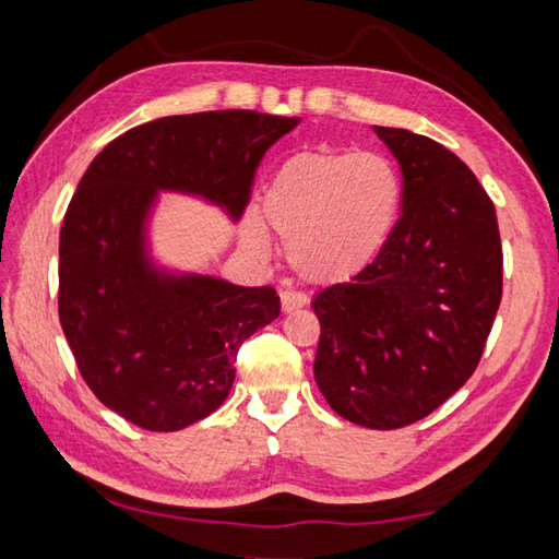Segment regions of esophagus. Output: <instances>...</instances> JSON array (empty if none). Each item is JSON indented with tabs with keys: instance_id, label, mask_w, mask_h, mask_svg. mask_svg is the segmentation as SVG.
<instances>
[{
	"instance_id": "esophagus-1",
	"label": "esophagus",
	"mask_w": 559,
	"mask_h": 559,
	"mask_svg": "<svg viewBox=\"0 0 559 559\" xmlns=\"http://www.w3.org/2000/svg\"><path fill=\"white\" fill-rule=\"evenodd\" d=\"M308 302L306 293H298V290H283L281 293V308L283 313H290V310H298Z\"/></svg>"
}]
</instances>
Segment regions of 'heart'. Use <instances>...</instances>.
I'll use <instances>...</instances> for the list:
<instances>
[{
	"instance_id": "1",
	"label": "heart",
	"mask_w": 559,
	"mask_h": 559,
	"mask_svg": "<svg viewBox=\"0 0 559 559\" xmlns=\"http://www.w3.org/2000/svg\"><path fill=\"white\" fill-rule=\"evenodd\" d=\"M402 197V175L390 157L306 150L271 175L263 214L300 278L343 283L380 257L400 222ZM243 241L257 251L269 246L253 216L243 224Z\"/></svg>"
}]
</instances>
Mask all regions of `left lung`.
<instances>
[{"label":"left lung","instance_id":"left-lung-1","mask_svg":"<svg viewBox=\"0 0 559 559\" xmlns=\"http://www.w3.org/2000/svg\"><path fill=\"white\" fill-rule=\"evenodd\" d=\"M404 177L402 216L359 276L318 293V390L343 419L400 429L466 384L503 296L496 206L433 140L372 128Z\"/></svg>","mask_w":559,"mask_h":559}]
</instances>
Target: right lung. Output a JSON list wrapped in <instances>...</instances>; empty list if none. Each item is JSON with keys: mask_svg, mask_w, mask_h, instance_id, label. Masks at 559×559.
Returning <instances> with one entry per match:
<instances>
[{"mask_svg": "<svg viewBox=\"0 0 559 559\" xmlns=\"http://www.w3.org/2000/svg\"><path fill=\"white\" fill-rule=\"evenodd\" d=\"M298 122L257 110L159 118L122 132L81 177L59 239V318L83 380L122 419L179 431L219 409L241 343L281 313L271 286L159 263V192L239 222L261 157Z\"/></svg>", "mask_w": 559, "mask_h": 559, "instance_id": "add662e5", "label": "right lung"}]
</instances>
